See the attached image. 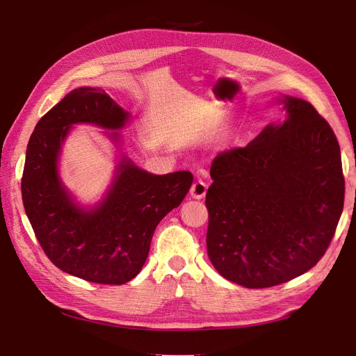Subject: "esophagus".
Returning a JSON list of instances; mask_svg holds the SVG:
<instances>
[{"label":"esophagus","instance_id":"obj_1","mask_svg":"<svg viewBox=\"0 0 356 356\" xmlns=\"http://www.w3.org/2000/svg\"><path fill=\"white\" fill-rule=\"evenodd\" d=\"M207 190H208L207 182L202 181V179H197L195 184L191 186L190 193H191V196L195 197V199H203L204 195H207Z\"/></svg>","mask_w":356,"mask_h":356}]
</instances>
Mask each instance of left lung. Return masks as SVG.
<instances>
[{"mask_svg":"<svg viewBox=\"0 0 356 356\" xmlns=\"http://www.w3.org/2000/svg\"><path fill=\"white\" fill-rule=\"evenodd\" d=\"M285 102L286 120L220 153L207 193L212 266L246 288L306 273L324 257L344 202L340 147L315 106Z\"/></svg>","mask_w":356,"mask_h":356,"instance_id":"1","label":"left lung"}]
</instances>
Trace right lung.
<instances>
[{"instance_id": "obj_1", "label": "right lung", "mask_w": 356, "mask_h": 356, "mask_svg": "<svg viewBox=\"0 0 356 356\" xmlns=\"http://www.w3.org/2000/svg\"><path fill=\"white\" fill-rule=\"evenodd\" d=\"M127 117L102 89H75L40 118L26 148L22 199L35 238L62 272L93 284L123 285L141 272L159 222L193 184L188 170L153 175L123 160L101 207L71 200L56 168L71 124L120 129Z\"/></svg>"}]
</instances>
